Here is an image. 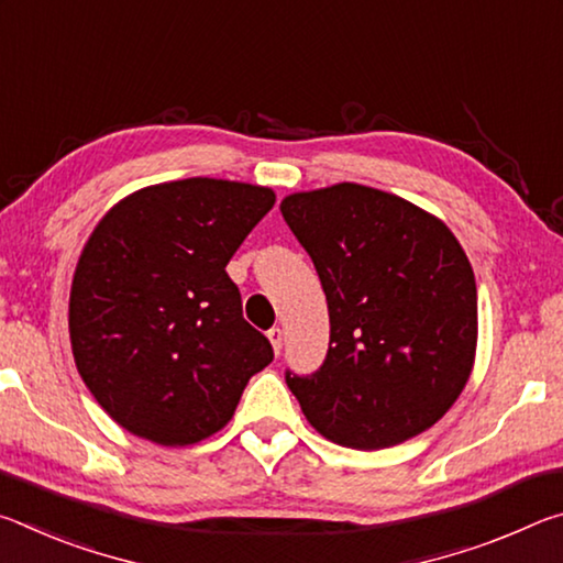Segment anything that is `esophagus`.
I'll use <instances>...</instances> for the list:
<instances>
[{
    "mask_svg": "<svg viewBox=\"0 0 563 563\" xmlns=\"http://www.w3.org/2000/svg\"><path fill=\"white\" fill-rule=\"evenodd\" d=\"M268 340H271V345L275 350V355H280V350H283V330L280 328L268 330Z\"/></svg>",
    "mask_w": 563,
    "mask_h": 563,
    "instance_id": "34e87169",
    "label": "esophagus"
}]
</instances>
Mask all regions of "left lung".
<instances>
[{"instance_id": "obj_1", "label": "left lung", "mask_w": 563, "mask_h": 563, "mask_svg": "<svg viewBox=\"0 0 563 563\" xmlns=\"http://www.w3.org/2000/svg\"><path fill=\"white\" fill-rule=\"evenodd\" d=\"M330 312L318 373H285L330 442L385 450L430 430L462 395L476 352V283L440 218L395 194L335 184L283 198Z\"/></svg>"}]
</instances>
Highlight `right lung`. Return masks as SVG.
Wrapping results in <instances>:
<instances>
[{"label":"right lung","instance_id":"obj_1","mask_svg":"<svg viewBox=\"0 0 563 563\" xmlns=\"http://www.w3.org/2000/svg\"><path fill=\"white\" fill-rule=\"evenodd\" d=\"M273 203L265 186L184 178L136 190L93 228L71 280L69 338L84 385L123 430L164 446L201 442L273 362L225 273Z\"/></svg>","mask_w":563,"mask_h":563}]
</instances>
